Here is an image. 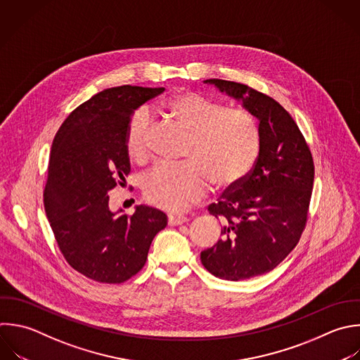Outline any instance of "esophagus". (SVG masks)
Returning a JSON list of instances; mask_svg holds the SVG:
<instances>
[{
    "label": "esophagus",
    "mask_w": 360,
    "mask_h": 360,
    "mask_svg": "<svg viewBox=\"0 0 360 360\" xmlns=\"http://www.w3.org/2000/svg\"><path fill=\"white\" fill-rule=\"evenodd\" d=\"M187 221V217H184V215H179V214H169L167 215V222H169V225H181V224H184Z\"/></svg>",
    "instance_id": "1"
}]
</instances>
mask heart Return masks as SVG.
Instances as JSON below:
<instances>
[{"instance_id":"heart-1","label":"heart","mask_w":360,"mask_h":360,"mask_svg":"<svg viewBox=\"0 0 360 360\" xmlns=\"http://www.w3.org/2000/svg\"><path fill=\"white\" fill-rule=\"evenodd\" d=\"M163 110L190 132L184 150L188 160L159 163L143 177V194L150 204L183 211L205 195L210 181L215 188H228L252 170L260 152V128L252 114L191 91L173 96ZM149 135L150 115L142 107L125 132V149L134 162L148 159Z\"/></svg>"}]
</instances>
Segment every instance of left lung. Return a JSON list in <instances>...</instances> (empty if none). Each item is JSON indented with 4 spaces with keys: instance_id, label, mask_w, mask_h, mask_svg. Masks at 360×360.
<instances>
[{
    "instance_id": "obj_1",
    "label": "left lung",
    "mask_w": 360,
    "mask_h": 360,
    "mask_svg": "<svg viewBox=\"0 0 360 360\" xmlns=\"http://www.w3.org/2000/svg\"><path fill=\"white\" fill-rule=\"evenodd\" d=\"M205 83L240 100L260 121L253 169L208 205L222 219V239L201 252L211 274L239 281L273 270L298 243L308 219L314 160L298 125L276 100L235 82Z\"/></svg>"
}]
</instances>
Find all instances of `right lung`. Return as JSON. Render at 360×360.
I'll return each instance as SVG.
<instances>
[{
    "instance_id": "right-lung-1",
    "label": "right lung",
    "mask_w": 360,
    "mask_h": 360,
    "mask_svg": "<svg viewBox=\"0 0 360 360\" xmlns=\"http://www.w3.org/2000/svg\"><path fill=\"white\" fill-rule=\"evenodd\" d=\"M163 91L107 89L72 111L53 139L45 211L68 263L91 280H129L145 266L153 238L167 225L166 214L152 207L139 205L132 215L108 207V191L131 172L127 125L142 104Z\"/></svg>"
}]
</instances>
